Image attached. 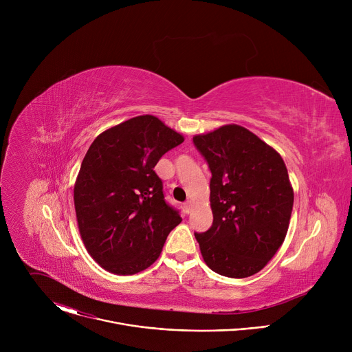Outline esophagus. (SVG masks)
I'll use <instances>...</instances> for the list:
<instances>
[{"label": "esophagus", "instance_id": "1", "mask_svg": "<svg viewBox=\"0 0 352 352\" xmlns=\"http://www.w3.org/2000/svg\"><path fill=\"white\" fill-rule=\"evenodd\" d=\"M192 206H193L192 200H186V202H185V210H186L188 213H190V210H192Z\"/></svg>", "mask_w": 352, "mask_h": 352}]
</instances>
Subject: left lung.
<instances>
[{"instance_id": "8db88e82", "label": "left lung", "mask_w": 352, "mask_h": 352, "mask_svg": "<svg viewBox=\"0 0 352 352\" xmlns=\"http://www.w3.org/2000/svg\"><path fill=\"white\" fill-rule=\"evenodd\" d=\"M209 164L213 224L196 232L200 252L216 273L243 278L261 272L288 231L294 190L276 150L239 125L193 136Z\"/></svg>"}]
</instances>
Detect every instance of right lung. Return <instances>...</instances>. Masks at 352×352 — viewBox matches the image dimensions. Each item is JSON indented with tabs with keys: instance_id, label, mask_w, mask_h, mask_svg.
Segmentation results:
<instances>
[{
	"instance_id": "add662e5",
	"label": "right lung",
	"mask_w": 352,
	"mask_h": 352,
	"mask_svg": "<svg viewBox=\"0 0 352 352\" xmlns=\"http://www.w3.org/2000/svg\"><path fill=\"white\" fill-rule=\"evenodd\" d=\"M184 136L155 116H139L100 133L82 162L74 204L90 256L110 273L153 265L181 221L155 167Z\"/></svg>"
}]
</instances>
